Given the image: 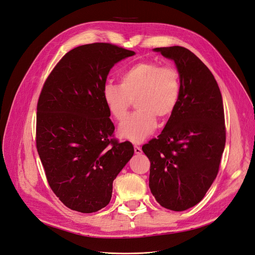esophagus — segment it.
I'll list each match as a JSON object with an SVG mask.
<instances>
[{"label": "esophagus", "mask_w": 255, "mask_h": 255, "mask_svg": "<svg viewBox=\"0 0 255 255\" xmlns=\"http://www.w3.org/2000/svg\"><path fill=\"white\" fill-rule=\"evenodd\" d=\"M134 153L135 154H137V155H139V154H142V149H140L139 147H137V146H134Z\"/></svg>", "instance_id": "1"}]
</instances>
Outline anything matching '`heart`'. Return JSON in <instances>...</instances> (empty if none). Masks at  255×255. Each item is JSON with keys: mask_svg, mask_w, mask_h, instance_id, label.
<instances>
[{"mask_svg": "<svg viewBox=\"0 0 255 255\" xmlns=\"http://www.w3.org/2000/svg\"><path fill=\"white\" fill-rule=\"evenodd\" d=\"M180 77L171 66L160 67L154 62H138L127 68L120 76V85L106 83L103 102L117 120L123 121L131 104L137 109L119 127V134L139 144L156 128L157 119L170 117L178 102Z\"/></svg>", "mask_w": 255, "mask_h": 255, "instance_id": "obj_1", "label": "heart"}]
</instances>
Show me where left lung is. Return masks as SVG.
<instances>
[{
	"instance_id": "1",
	"label": "left lung",
	"mask_w": 255,
	"mask_h": 255,
	"mask_svg": "<svg viewBox=\"0 0 255 255\" xmlns=\"http://www.w3.org/2000/svg\"><path fill=\"white\" fill-rule=\"evenodd\" d=\"M180 77L177 105L157 138L142 150L151 162L149 186L165 209L199 204L217 177L226 143L224 107L212 72L182 46L157 47Z\"/></svg>"
}]
</instances>
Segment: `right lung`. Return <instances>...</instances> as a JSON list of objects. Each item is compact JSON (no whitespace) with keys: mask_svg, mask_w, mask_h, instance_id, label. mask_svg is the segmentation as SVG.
<instances>
[{"mask_svg":"<svg viewBox=\"0 0 255 255\" xmlns=\"http://www.w3.org/2000/svg\"><path fill=\"white\" fill-rule=\"evenodd\" d=\"M134 51L91 43L67 52L47 77L36 115V148L46 179L69 209L106 207L112 183L133 155L129 142L110 138L115 126L102 98L110 69Z\"/></svg>","mask_w":255,"mask_h":255,"instance_id":"right-lung-1","label":"right lung"}]
</instances>
